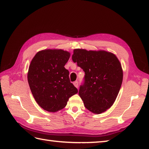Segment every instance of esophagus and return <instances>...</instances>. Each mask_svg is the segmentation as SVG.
I'll use <instances>...</instances> for the list:
<instances>
[{
  "mask_svg": "<svg viewBox=\"0 0 149 149\" xmlns=\"http://www.w3.org/2000/svg\"><path fill=\"white\" fill-rule=\"evenodd\" d=\"M74 86L76 87V88H78V86H79V83H78V81H75L74 83Z\"/></svg>",
  "mask_w": 149,
  "mask_h": 149,
  "instance_id": "1",
  "label": "esophagus"
}]
</instances>
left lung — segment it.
Masks as SVG:
<instances>
[{"mask_svg": "<svg viewBox=\"0 0 149 149\" xmlns=\"http://www.w3.org/2000/svg\"><path fill=\"white\" fill-rule=\"evenodd\" d=\"M72 60L85 72L79 95L85 107L95 114L110 108L116 99L123 80L121 63L114 54L105 50H74Z\"/></svg>", "mask_w": 149, "mask_h": 149, "instance_id": "left-lung-1", "label": "left lung"}]
</instances>
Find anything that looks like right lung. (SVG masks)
Listing matches in <instances>:
<instances>
[{
  "mask_svg": "<svg viewBox=\"0 0 149 149\" xmlns=\"http://www.w3.org/2000/svg\"><path fill=\"white\" fill-rule=\"evenodd\" d=\"M70 56L62 49H45L36 54L27 73L31 92L38 104L49 112H57L78 92L64 66Z\"/></svg>",
  "mask_w": 149,
  "mask_h": 149,
  "instance_id": "right-lung-1",
  "label": "right lung"
}]
</instances>
